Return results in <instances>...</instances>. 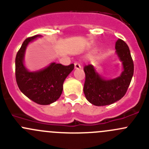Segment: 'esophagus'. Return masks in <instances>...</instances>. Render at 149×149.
<instances>
[{"label":"esophagus","mask_w":149,"mask_h":149,"mask_svg":"<svg viewBox=\"0 0 149 149\" xmlns=\"http://www.w3.org/2000/svg\"><path fill=\"white\" fill-rule=\"evenodd\" d=\"M74 68H75V69H79V68H81L80 64L78 63H74Z\"/></svg>","instance_id":"esophagus-1"}]
</instances>
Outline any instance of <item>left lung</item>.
I'll use <instances>...</instances> for the list:
<instances>
[{"instance_id": "8db88e82", "label": "left lung", "mask_w": 149, "mask_h": 149, "mask_svg": "<svg viewBox=\"0 0 149 149\" xmlns=\"http://www.w3.org/2000/svg\"><path fill=\"white\" fill-rule=\"evenodd\" d=\"M115 49L123 67V71L118 77L106 79L92 65L84 67V92L86 100L95 106L109 105L119 101L125 94L133 78L134 65L127 45L118 39Z\"/></svg>"}]
</instances>
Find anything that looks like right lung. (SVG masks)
Returning <instances> with one entry per match:
<instances>
[{
  "instance_id": "obj_1",
  "label": "right lung",
  "mask_w": 149,
  "mask_h": 149,
  "mask_svg": "<svg viewBox=\"0 0 149 149\" xmlns=\"http://www.w3.org/2000/svg\"><path fill=\"white\" fill-rule=\"evenodd\" d=\"M42 35L26 39L16 54V79L19 89L34 102L48 105L55 102L63 92V82L74 68V65L65 66L56 63L35 71H30L24 65V56L29 44Z\"/></svg>"
}]
</instances>
